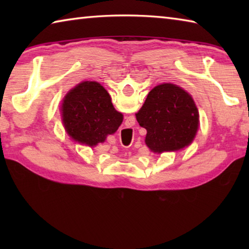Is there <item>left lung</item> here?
Instances as JSON below:
<instances>
[{"instance_id": "1", "label": "left lung", "mask_w": 249, "mask_h": 249, "mask_svg": "<svg viewBox=\"0 0 249 249\" xmlns=\"http://www.w3.org/2000/svg\"><path fill=\"white\" fill-rule=\"evenodd\" d=\"M136 120L147 130L146 145L157 154L189 146L199 128V111L192 96L174 83L155 87Z\"/></svg>"}]
</instances>
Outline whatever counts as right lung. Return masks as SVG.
Wrapping results in <instances>:
<instances>
[{"label":"right lung","mask_w":249,"mask_h":249,"mask_svg":"<svg viewBox=\"0 0 249 249\" xmlns=\"http://www.w3.org/2000/svg\"><path fill=\"white\" fill-rule=\"evenodd\" d=\"M61 115L69 136L90 147L103 142L123 122L107 91L95 81H83L70 90L62 102Z\"/></svg>","instance_id":"obj_1"}]
</instances>
